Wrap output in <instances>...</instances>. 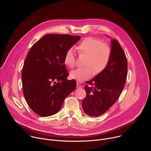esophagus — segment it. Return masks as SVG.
Listing matches in <instances>:
<instances>
[{"mask_svg":"<svg viewBox=\"0 0 151 151\" xmlns=\"http://www.w3.org/2000/svg\"><path fill=\"white\" fill-rule=\"evenodd\" d=\"M82 87V86L79 83H77L76 84V88H81Z\"/></svg>","mask_w":151,"mask_h":151,"instance_id":"34e87169","label":"esophagus"}]
</instances>
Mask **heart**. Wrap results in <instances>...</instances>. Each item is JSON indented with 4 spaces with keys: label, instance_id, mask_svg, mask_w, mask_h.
I'll use <instances>...</instances> for the list:
<instances>
[{
    "label": "heart",
    "instance_id": "b5f03b06",
    "mask_svg": "<svg viewBox=\"0 0 151 151\" xmlns=\"http://www.w3.org/2000/svg\"><path fill=\"white\" fill-rule=\"evenodd\" d=\"M79 54H86L84 61L85 67L73 70L70 77L78 82L88 79L93 73L99 74L103 72L108 64L111 55V47L103 43L99 39L87 37L84 38L76 47ZM64 63L69 68H73L75 64V55L73 49L68 50L64 56Z\"/></svg>",
    "mask_w": 151,
    "mask_h": 151
}]
</instances>
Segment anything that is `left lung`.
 Here are the masks:
<instances>
[{
	"label": "left lung",
	"mask_w": 151,
	"mask_h": 151,
	"mask_svg": "<svg viewBox=\"0 0 151 151\" xmlns=\"http://www.w3.org/2000/svg\"><path fill=\"white\" fill-rule=\"evenodd\" d=\"M111 55L105 69L89 81L82 102L84 112L90 116L104 114L118 99L127 79V60L117 40H111Z\"/></svg>",
	"instance_id": "8db88e82"
}]
</instances>
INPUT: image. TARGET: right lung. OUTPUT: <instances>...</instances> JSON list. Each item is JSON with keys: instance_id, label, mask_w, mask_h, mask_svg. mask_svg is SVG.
Instances as JSON below:
<instances>
[{"instance_id": "1", "label": "right lung", "mask_w": 151, "mask_h": 151, "mask_svg": "<svg viewBox=\"0 0 151 151\" xmlns=\"http://www.w3.org/2000/svg\"><path fill=\"white\" fill-rule=\"evenodd\" d=\"M81 37L47 34L30 49L21 72L23 91L30 109L40 116L58 112L65 98L76 87L69 75L64 56Z\"/></svg>"}]
</instances>
